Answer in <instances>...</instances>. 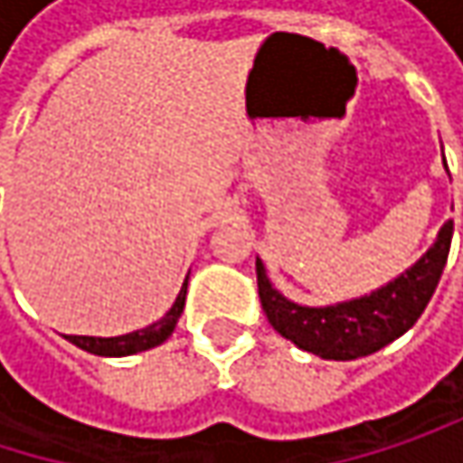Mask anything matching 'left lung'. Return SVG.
<instances>
[{
  "label": "left lung",
  "mask_w": 463,
  "mask_h": 463,
  "mask_svg": "<svg viewBox=\"0 0 463 463\" xmlns=\"http://www.w3.org/2000/svg\"><path fill=\"white\" fill-rule=\"evenodd\" d=\"M450 235L453 222L448 220L434 246L400 279H394L392 284L381 287L367 298L326 308H306L281 298L270 287L265 268L257 260V289L262 311L279 335H284L303 351H311L322 359L343 362L367 356L383 348L386 343L397 340L418 322L439 284L450 251Z\"/></svg>",
  "instance_id": "obj_1"
}]
</instances>
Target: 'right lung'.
<instances>
[{"instance_id":"add662e5","label":"right lung","mask_w":463,"mask_h":463,"mask_svg":"<svg viewBox=\"0 0 463 463\" xmlns=\"http://www.w3.org/2000/svg\"><path fill=\"white\" fill-rule=\"evenodd\" d=\"M184 295H187V281L176 298V303L171 306V311L160 319V322L149 324L144 329L137 332H128V335H120V337H88V335H66L69 343H74L77 348L88 351V354H99V356H128V354H137V351H146L157 343H163L174 326L182 317V308H184Z\"/></svg>"}]
</instances>
